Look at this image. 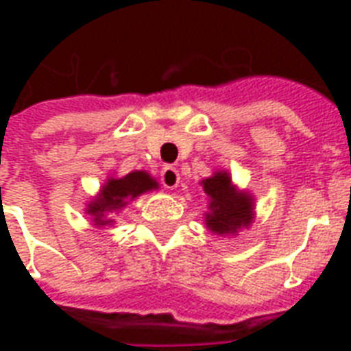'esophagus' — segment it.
Instances as JSON below:
<instances>
[{"mask_svg":"<svg viewBox=\"0 0 351 351\" xmlns=\"http://www.w3.org/2000/svg\"><path fill=\"white\" fill-rule=\"evenodd\" d=\"M160 182L165 189H175L178 184H180V175H178V169L176 167H171V165H165L164 169L160 171Z\"/></svg>","mask_w":351,"mask_h":351,"instance_id":"obj_1","label":"esophagus"}]
</instances>
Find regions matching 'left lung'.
<instances>
[{"mask_svg": "<svg viewBox=\"0 0 351 351\" xmlns=\"http://www.w3.org/2000/svg\"><path fill=\"white\" fill-rule=\"evenodd\" d=\"M202 189L209 200V213H206V226L217 234L237 233L242 226L253 220V198L244 191H237L231 176L219 171L202 180Z\"/></svg>", "mask_w": 351, "mask_h": 351, "instance_id": "left-lung-1", "label": "left lung"}]
</instances>
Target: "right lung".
Segmentation results:
<instances>
[{
    "label": "right lung",
    "instance_id": "1",
    "mask_svg": "<svg viewBox=\"0 0 351 351\" xmlns=\"http://www.w3.org/2000/svg\"><path fill=\"white\" fill-rule=\"evenodd\" d=\"M158 187V182L145 171H132L121 178H107L101 186L98 197H95L87 206V213L95 217V226H107L112 220L107 215L125 208L129 200H134L142 193L153 191Z\"/></svg>",
    "mask_w": 351,
    "mask_h": 351
}]
</instances>
